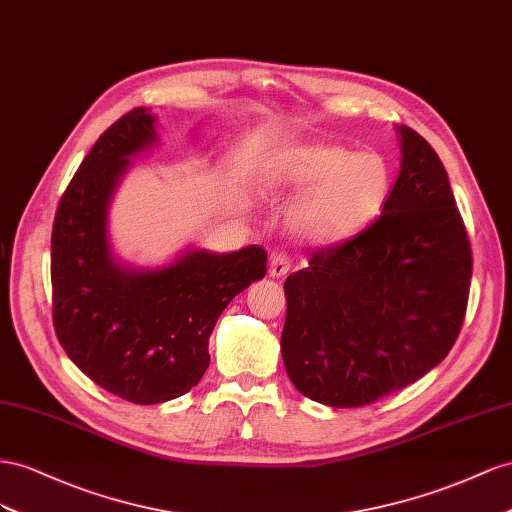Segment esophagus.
Returning a JSON list of instances; mask_svg holds the SVG:
<instances>
[{"label": "esophagus", "instance_id": "1", "mask_svg": "<svg viewBox=\"0 0 512 512\" xmlns=\"http://www.w3.org/2000/svg\"><path fill=\"white\" fill-rule=\"evenodd\" d=\"M291 270V264H289V257L285 253H272L270 255V276L272 279H283V276H287Z\"/></svg>", "mask_w": 512, "mask_h": 512}]
</instances>
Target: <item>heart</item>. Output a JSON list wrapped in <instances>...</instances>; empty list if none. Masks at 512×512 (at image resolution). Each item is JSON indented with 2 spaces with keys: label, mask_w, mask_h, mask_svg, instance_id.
Returning <instances> with one entry per match:
<instances>
[{
  "label": "heart",
  "mask_w": 512,
  "mask_h": 512,
  "mask_svg": "<svg viewBox=\"0 0 512 512\" xmlns=\"http://www.w3.org/2000/svg\"><path fill=\"white\" fill-rule=\"evenodd\" d=\"M266 184L270 191L302 193L287 212L291 231L313 244H339L382 212L392 175L377 152L313 141L274 152Z\"/></svg>",
  "instance_id": "obj_1"
}]
</instances>
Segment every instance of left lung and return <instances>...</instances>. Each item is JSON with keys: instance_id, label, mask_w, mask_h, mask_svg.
<instances>
[{"instance_id": "left-lung-1", "label": "left lung", "mask_w": 512, "mask_h": 512, "mask_svg": "<svg viewBox=\"0 0 512 512\" xmlns=\"http://www.w3.org/2000/svg\"><path fill=\"white\" fill-rule=\"evenodd\" d=\"M401 171L382 214L287 276L285 371L317 403L360 407L440 364L467 309L472 251L440 156L397 126Z\"/></svg>"}]
</instances>
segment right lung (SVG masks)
<instances>
[{
  "mask_svg": "<svg viewBox=\"0 0 512 512\" xmlns=\"http://www.w3.org/2000/svg\"><path fill=\"white\" fill-rule=\"evenodd\" d=\"M158 143L156 115L137 107L83 158L51 233L53 324L64 352L100 388L130 403L178 399L206 373L208 341L225 306L264 279L268 255L188 246L169 264L120 259L109 236L111 199L133 156Z\"/></svg>",
  "mask_w": 512,
  "mask_h": 512,
  "instance_id": "1",
  "label": "right lung"
}]
</instances>
